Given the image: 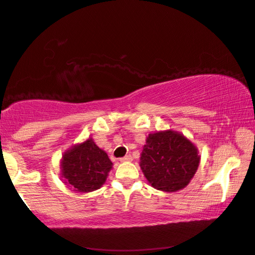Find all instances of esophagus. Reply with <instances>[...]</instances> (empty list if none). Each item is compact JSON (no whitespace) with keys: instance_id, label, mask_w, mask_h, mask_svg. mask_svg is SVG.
<instances>
[{"instance_id":"obj_1","label":"esophagus","mask_w":255,"mask_h":255,"mask_svg":"<svg viewBox=\"0 0 255 255\" xmlns=\"http://www.w3.org/2000/svg\"><path fill=\"white\" fill-rule=\"evenodd\" d=\"M132 157L131 155H125L123 157H120V162H128V161H131Z\"/></svg>"}]
</instances>
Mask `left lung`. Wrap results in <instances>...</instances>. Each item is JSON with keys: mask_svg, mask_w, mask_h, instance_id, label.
Here are the masks:
<instances>
[{"mask_svg": "<svg viewBox=\"0 0 255 255\" xmlns=\"http://www.w3.org/2000/svg\"><path fill=\"white\" fill-rule=\"evenodd\" d=\"M197 147L178 131L149 134L140 154V169L151 186L177 192L188 185L200 164Z\"/></svg>", "mask_w": 255, "mask_h": 255, "instance_id": "obj_1", "label": "left lung"}]
</instances>
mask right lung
<instances>
[{"label":"right lung","mask_w":255,"mask_h":255,"mask_svg":"<svg viewBox=\"0 0 255 255\" xmlns=\"http://www.w3.org/2000/svg\"><path fill=\"white\" fill-rule=\"evenodd\" d=\"M112 162L92 138L77 144L64 152L61 160V177L72 191L88 193L106 183Z\"/></svg>","instance_id":"1"}]
</instances>
